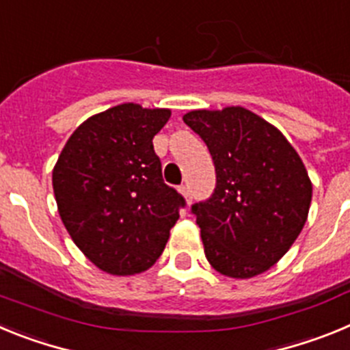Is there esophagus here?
<instances>
[{"mask_svg": "<svg viewBox=\"0 0 350 350\" xmlns=\"http://www.w3.org/2000/svg\"><path fill=\"white\" fill-rule=\"evenodd\" d=\"M178 193L184 196L185 203H187V205H191V202H193V193H191L189 185H180V187H178Z\"/></svg>", "mask_w": 350, "mask_h": 350, "instance_id": "34e87169", "label": "esophagus"}]
</instances>
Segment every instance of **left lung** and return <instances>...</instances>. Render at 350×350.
<instances>
[{"label":"left lung","mask_w":350,"mask_h":350,"mask_svg":"<svg viewBox=\"0 0 350 350\" xmlns=\"http://www.w3.org/2000/svg\"><path fill=\"white\" fill-rule=\"evenodd\" d=\"M215 165L212 198L193 205L213 270L250 279L270 270L307 222L312 182L301 157L279 129L243 107L191 110Z\"/></svg>","instance_id":"8db88e82"}]
</instances>
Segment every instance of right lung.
Here are the masks:
<instances>
[{
  "label": "right lung",
  "instance_id": "1",
  "mask_svg": "<svg viewBox=\"0 0 350 350\" xmlns=\"http://www.w3.org/2000/svg\"><path fill=\"white\" fill-rule=\"evenodd\" d=\"M168 108L122 103L83 120L52 170L57 212L83 256L110 275L152 267L184 198L165 184L152 138Z\"/></svg>",
  "mask_w": 350,
  "mask_h": 350
}]
</instances>
